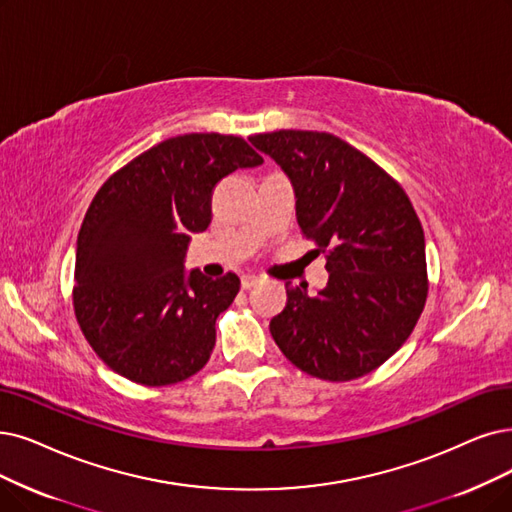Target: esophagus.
Masks as SVG:
<instances>
[{
	"label": "esophagus",
	"instance_id": "1",
	"mask_svg": "<svg viewBox=\"0 0 512 512\" xmlns=\"http://www.w3.org/2000/svg\"><path fill=\"white\" fill-rule=\"evenodd\" d=\"M256 283H258V277H256V275H243V277H241V288H243V290H252Z\"/></svg>",
	"mask_w": 512,
	"mask_h": 512
}]
</instances>
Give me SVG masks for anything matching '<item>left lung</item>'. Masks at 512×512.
Wrapping results in <instances>:
<instances>
[{"mask_svg": "<svg viewBox=\"0 0 512 512\" xmlns=\"http://www.w3.org/2000/svg\"><path fill=\"white\" fill-rule=\"evenodd\" d=\"M290 176L302 237L325 254L317 294L285 283L271 336L298 370L346 382L370 374L410 338L428 296L424 231L399 182L327 132L250 136Z\"/></svg>", "mask_w": 512, "mask_h": 512, "instance_id": "8db88e82", "label": "left lung"}]
</instances>
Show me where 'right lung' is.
<instances>
[{"label":"right lung","mask_w":512,"mask_h":512,"mask_svg":"<svg viewBox=\"0 0 512 512\" xmlns=\"http://www.w3.org/2000/svg\"><path fill=\"white\" fill-rule=\"evenodd\" d=\"M260 163L239 136L185 134L140 153L98 189L77 235L73 309L113 372L168 386L208 363L239 277H187L182 262L191 233L210 227L218 182Z\"/></svg>","instance_id":"add662e5"}]
</instances>
